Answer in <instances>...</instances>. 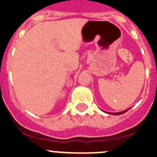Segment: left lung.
Instances as JSON below:
<instances>
[{
	"label": "left lung",
	"mask_w": 157,
	"mask_h": 157,
	"mask_svg": "<svg viewBox=\"0 0 157 157\" xmlns=\"http://www.w3.org/2000/svg\"><path fill=\"white\" fill-rule=\"evenodd\" d=\"M129 109H126V110H124V111H121V112H118V113H109V114H114V115H119V114H124L125 112H127V110H128Z\"/></svg>",
	"instance_id": "8db88e82"
}]
</instances>
